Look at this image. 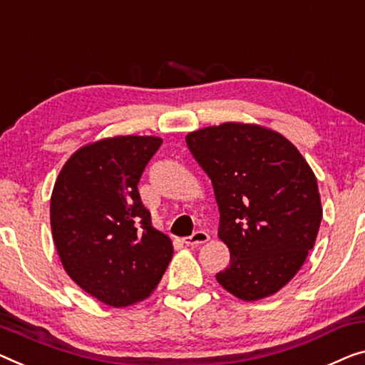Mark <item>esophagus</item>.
Segmentation results:
<instances>
[{
  "mask_svg": "<svg viewBox=\"0 0 365 365\" xmlns=\"http://www.w3.org/2000/svg\"><path fill=\"white\" fill-rule=\"evenodd\" d=\"M206 241H210V235L206 231H197L192 236L183 237V242L187 246H198V244H205Z\"/></svg>",
  "mask_w": 365,
  "mask_h": 365,
  "instance_id": "obj_1",
  "label": "esophagus"
}]
</instances>
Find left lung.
I'll use <instances>...</instances> for the list:
<instances>
[{
    "instance_id": "1",
    "label": "left lung",
    "mask_w": 365,
    "mask_h": 365,
    "mask_svg": "<svg viewBox=\"0 0 365 365\" xmlns=\"http://www.w3.org/2000/svg\"><path fill=\"white\" fill-rule=\"evenodd\" d=\"M185 140L213 183L217 236L230 247L231 264L216 280L244 302L274 295L302 269L322 225L312 167L290 140L259 124L222 123Z\"/></svg>"
}]
</instances>
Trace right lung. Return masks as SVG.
I'll use <instances>...</instances> for the list:
<instances>
[{"label":"right lung","mask_w":365,"mask_h":365,"mask_svg":"<svg viewBox=\"0 0 365 365\" xmlns=\"http://www.w3.org/2000/svg\"><path fill=\"white\" fill-rule=\"evenodd\" d=\"M160 144L155 135L86 144L65 162L52 190V237L65 272L114 308L148 298L173 255L170 237L152 226L138 190Z\"/></svg>","instance_id":"1"}]
</instances>
